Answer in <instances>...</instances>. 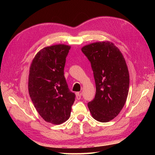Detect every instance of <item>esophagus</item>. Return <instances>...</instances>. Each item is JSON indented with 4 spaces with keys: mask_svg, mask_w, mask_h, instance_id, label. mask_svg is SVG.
Here are the masks:
<instances>
[{
    "mask_svg": "<svg viewBox=\"0 0 155 155\" xmlns=\"http://www.w3.org/2000/svg\"><path fill=\"white\" fill-rule=\"evenodd\" d=\"M81 95H82V93L81 92H77L76 93V97H77V100H80L81 98Z\"/></svg>",
    "mask_w": 155,
    "mask_h": 155,
    "instance_id": "34e87169",
    "label": "esophagus"
}]
</instances>
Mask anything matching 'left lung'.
<instances>
[{
  "instance_id": "left-lung-1",
  "label": "left lung",
  "mask_w": 155,
  "mask_h": 155,
  "mask_svg": "<svg viewBox=\"0 0 155 155\" xmlns=\"http://www.w3.org/2000/svg\"><path fill=\"white\" fill-rule=\"evenodd\" d=\"M81 50L91 62L96 84L88 109L95 120L107 123L119 114L126 103L129 88L126 61L119 49L108 41L94 42Z\"/></svg>"
}]
</instances>
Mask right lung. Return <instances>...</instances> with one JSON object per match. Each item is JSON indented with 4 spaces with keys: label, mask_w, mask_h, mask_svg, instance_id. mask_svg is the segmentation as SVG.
I'll list each match as a JSON object with an SVG mask.
<instances>
[{
    "label": "right lung",
    "mask_w": 155,
    "mask_h": 155,
    "mask_svg": "<svg viewBox=\"0 0 155 155\" xmlns=\"http://www.w3.org/2000/svg\"><path fill=\"white\" fill-rule=\"evenodd\" d=\"M70 46L56 45L36 54L30 67L28 93L43 119L60 124L68 119L75 94L69 90L64 68Z\"/></svg>",
    "instance_id": "add662e5"
}]
</instances>
